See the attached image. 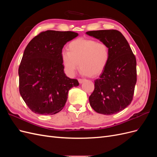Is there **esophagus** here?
<instances>
[{
	"label": "esophagus",
	"instance_id": "obj_1",
	"mask_svg": "<svg viewBox=\"0 0 157 157\" xmlns=\"http://www.w3.org/2000/svg\"><path fill=\"white\" fill-rule=\"evenodd\" d=\"M78 82L80 83V84H81V83H82L84 80H85V79H82V78H78Z\"/></svg>",
	"mask_w": 157,
	"mask_h": 157
}]
</instances>
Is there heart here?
Listing matches in <instances>:
<instances>
[{"label": "heart", "mask_w": 157, "mask_h": 157, "mask_svg": "<svg viewBox=\"0 0 157 157\" xmlns=\"http://www.w3.org/2000/svg\"><path fill=\"white\" fill-rule=\"evenodd\" d=\"M68 51L61 54V61L70 76H73L80 67L83 75L96 77L105 69L110 59L108 45L93 39L74 40L69 44Z\"/></svg>", "instance_id": "obj_1"}]
</instances>
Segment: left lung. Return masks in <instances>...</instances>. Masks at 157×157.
<instances>
[{"instance_id":"1","label":"left lung","mask_w":157,"mask_h":157,"mask_svg":"<svg viewBox=\"0 0 157 157\" xmlns=\"http://www.w3.org/2000/svg\"><path fill=\"white\" fill-rule=\"evenodd\" d=\"M86 34L105 42L110 50L107 67L94 81L90 104L98 113L116 114L127 107L133 99L137 82L136 57L120 31L98 30L88 31Z\"/></svg>"}]
</instances>
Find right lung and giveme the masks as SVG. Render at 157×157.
<instances>
[{
    "label": "right lung",
    "instance_id": "1",
    "mask_svg": "<svg viewBox=\"0 0 157 157\" xmlns=\"http://www.w3.org/2000/svg\"><path fill=\"white\" fill-rule=\"evenodd\" d=\"M78 36L73 31H42L29 42L18 69L19 90L26 105L36 114L59 113L69 90L79 83L64 73L61 53L64 45Z\"/></svg>",
    "mask_w": 157,
    "mask_h": 157
}]
</instances>
